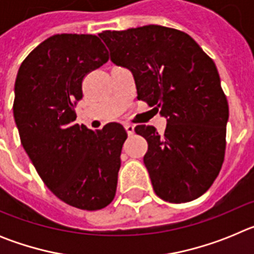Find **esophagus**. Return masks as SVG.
<instances>
[{
	"label": "esophagus",
	"mask_w": 254,
	"mask_h": 254,
	"mask_svg": "<svg viewBox=\"0 0 254 254\" xmlns=\"http://www.w3.org/2000/svg\"><path fill=\"white\" fill-rule=\"evenodd\" d=\"M125 128H126V131H127V133H128L129 136H131V134H133V132H134V126L133 125H131V123H126Z\"/></svg>",
	"instance_id": "obj_1"
}]
</instances>
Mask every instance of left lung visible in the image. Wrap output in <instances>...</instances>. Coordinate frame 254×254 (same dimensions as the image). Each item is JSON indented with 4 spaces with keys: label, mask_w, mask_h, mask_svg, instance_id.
<instances>
[{
    "label": "left lung",
    "mask_w": 254,
    "mask_h": 254,
    "mask_svg": "<svg viewBox=\"0 0 254 254\" xmlns=\"http://www.w3.org/2000/svg\"><path fill=\"white\" fill-rule=\"evenodd\" d=\"M99 37L117 66L128 68L137 99L167 118L163 134L136 126L147 141L143 163L161 199L190 202L212 186L223 167L229 105L214 61L185 31L146 25Z\"/></svg>",
    "instance_id": "1"
}]
</instances>
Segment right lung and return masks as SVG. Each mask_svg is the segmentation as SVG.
<instances>
[{
	"instance_id": "obj_1",
	"label": "right lung",
	"mask_w": 254,
	"mask_h": 254,
	"mask_svg": "<svg viewBox=\"0 0 254 254\" xmlns=\"http://www.w3.org/2000/svg\"><path fill=\"white\" fill-rule=\"evenodd\" d=\"M108 60L96 35L56 34L22 61L15 81L13 117L22 147L53 194L80 210L113 201L127 138L120 123L98 131L75 123L82 80Z\"/></svg>"
}]
</instances>
